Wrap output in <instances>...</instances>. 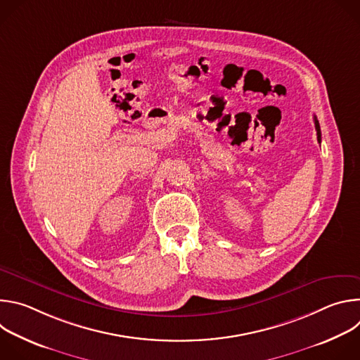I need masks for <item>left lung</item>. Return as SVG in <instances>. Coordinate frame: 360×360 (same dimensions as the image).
<instances>
[{
    "instance_id": "1",
    "label": "left lung",
    "mask_w": 360,
    "mask_h": 360,
    "mask_svg": "<svg viewBox=\"0 0 360 360\" xmlns=\"http://www.w3.org/2000/svg\"><path fill=\"white\" fill-rule=\"evenodd\" d=\"M314 121H315V128H316V135H318V142H319V143H321V139H322V138H321V136H322V135H321V127H319V121H318V118H316V117H314Z\"/></svg>"
}]
</instances>
